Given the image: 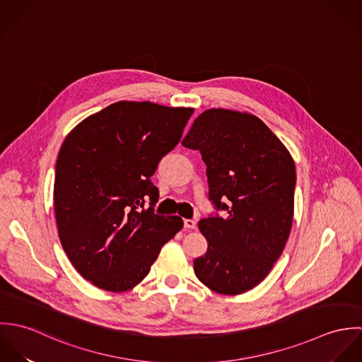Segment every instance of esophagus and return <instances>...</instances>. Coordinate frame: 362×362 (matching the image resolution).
<instances>
[{"label": "esophagus", "mask_w": 362, "mask_h": 362, "mask_svg": "<svg viewBox=\"0 0 362 362\" xmlns=\"http://www.w3.org/2000/svg\"><path fill=\"white\" fill-rule=\"evenodd\" d=\"M184 227L188 228V230H194L197 227V221L192 220V218H185L184 220Z\"/></svg>", "instance_id": "34e87169"}]
</instances>
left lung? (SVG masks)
Wrapping results in <instances>:
<instances>
[{
    "instance_id": "8db88e82",
    "label": "left lung",
    "mask_w": 362,
    "mask_h": 362,
    "mask_svg": "<svg viewBox=\"0 0 362 362\" xmlns=\"http://www.w3.org/2000/svg\"><path fill=\"white\" fill-rule=\"evenodd\" d=\"M181 144L201 152L209 199L226 211L198 223L207 251L194 260L195 274L218 294H243L269 274L288 240L294 160L258 117L226 108L204 111Z\"/></svg>"
}]
</instances>
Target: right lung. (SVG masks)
Returning <instances> with one entry per match:
<instances>
[{"instance_id": "obj_1", "label": "right lung", "mask_w": 362, "mask_h": 362, "mask_svg": "<svg viewBox=\"0 0 362 362\" xmlns=\"http://www.w3.org/2000/svg\"><path fill=\"white\" fill-rule=\"evenodd\" d=\"M192 112L118 102L66 135L55 164L58 235L74 267L96 287L112 293L134 288L182 228L181 217L156 214L158 189L151 177L180 142Z\"/></svg>"}]
</instances>
